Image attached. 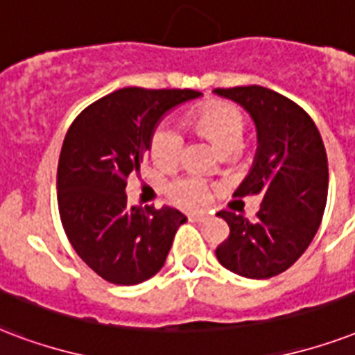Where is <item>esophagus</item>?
<instances>
[{
	"label": "esophagus",
	"instance_id": "1",
	"mask_svg": "<svg viewBox=\"0 0 355 355\" xmlns=\"http://www.w3.org/2000/svg\"><path fill=\"white\" fill-rule=\"evenodd\" d=\"M188 220L193 221V223H201V221H205V220H207V218H205L202 214H189Z\"/></svg>",
	"mask_w": 355,
	"mask_h": 355
}]
</instances>
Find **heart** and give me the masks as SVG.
Returning <instances> with one entry per match:
<instances>
[{"label": "heart", "mask_w": 355, "mask_h": 355, "mask_svg": "<svg viewBox=\"0 0 355 355\" xmlns=\"http://www.w3.org/2000/svg\"><path fill=\"white\" fill-rule=\"evenodd\" d=\"M188 124L202 134L220 153L238 150L243 143L245 123L243 115L234 105L214 104L201 105L199 110L189 113ZM182 153V135L171 124H162L154 130L150 139V156L154 164L169 167L175 166ZM169 193L175 201L186 207H201L208 199L207 184L197 177H182L171 182Z\"/></svg>", "instance_id": "1"}]
</instances>
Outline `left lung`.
Masks as SVG:
<instances>
[{"label": "left lung", "instance_id": "obj_1", "mask_svg": "<svg viewBox=\"0 0 355 355\" xmlns=\"http://www.w3.org/2000/svg\"><path fill=\"white\" fill-rule=\"evenodd\" d=\"M250 113L257 153L234 196H261L251 223L242 214L220 212L229 238L216 250L223 268L248 279L285 272L313 242L328 199V156L307 113L283 94L261 85L216 89Z\"/></svg>", "mask_w": 355, "mask_h": 355}]
</instances>
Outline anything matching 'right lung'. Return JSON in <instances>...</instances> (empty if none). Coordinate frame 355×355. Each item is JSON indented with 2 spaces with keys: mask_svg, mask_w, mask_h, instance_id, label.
I'll return each mask as SVG.
<instances>
[{
  "mask_svg": "<svg viewBox=\"0 0 355 355\" xmlns=\"http://www.w3.org/2000/svg\"><path fill=\"white\" fill-rule=\"evenodd\" d=\"M199 96L191 89H119L85 107L64 135L59 214L76 253L102 279L137 285L158 274L188 221L169 205L132 207L126 178L150 153L159 121Z\"/></svg>",
  "mask_w": 355,
  "mask_h": 355,
  "instance_id": "right-lung-1",
  "label": "right lung"
}]
</instances>
